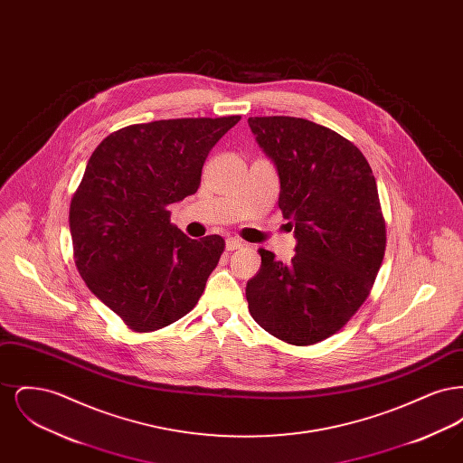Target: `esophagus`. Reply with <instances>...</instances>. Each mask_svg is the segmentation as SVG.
<instances>
[{"label": "esophagus", "mask_w": 463, "mask_h": 463, "mask_svg": "<svg viewBox=\"0 0 463 463\" xmlns=\"http://www.w3.org/2000/svg\"><path fill=\"white\" fill-rule=\"evenodd\" d=\"M242 246H244V241L238 240V238H227V240H225V248H227L229 251H232V250H240Z\"/></svg>", "instance_id": "obj_1"}]
</instances>
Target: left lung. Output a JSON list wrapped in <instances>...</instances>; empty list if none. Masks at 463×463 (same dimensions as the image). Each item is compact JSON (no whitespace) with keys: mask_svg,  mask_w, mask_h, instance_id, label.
Here are the masks:
<instances>
[{"mask_svg":"<svg viewBox=\"0 0 463 463\" xmlns=\"http://www.w3.org/2000/svg\"><path fill=\"white\" fill-rule=\"evenodd\" d=\"M279 175V208L295 227L289 264L259 250L246 285L251 317L291 345L340 330L363 306L385 253V221L372 166L351 140L291 116L248 118Z\"/></svg>","mask_w":463,"mask_h":463,"instance_id":"8db88e82","label":"left lung"}]
</instances>
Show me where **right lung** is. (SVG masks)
<instances>
[{
    "label": "right lung",
    "mask_w": 463,
    "mask_h": 463,
    "mask_svg": "<svg viewBox=\"0 0 463 463\" xmlns=\"http://www.w3.org/2000/svg\"><path fill=\"white\" fill-rule=\"evenodd\" d=\"M240 119L130 125L90 156L69 208L74 262L130 330H159L184 317L219 264L223 238H187L170 223L168 206L198 191L208 153Z\"/></svg>",
    "instance_id": "right-lung-1"
}]
</instances>
